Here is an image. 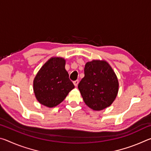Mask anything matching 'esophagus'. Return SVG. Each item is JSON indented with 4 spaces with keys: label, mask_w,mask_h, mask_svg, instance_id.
I'll return each mask as SVG.
<instances>
[{
    "label": "esophagus",
    "mask_w": 151,
    "mask_h": 151,
    "mask_svg": "<svg viewBox=\"0 0 151 151\" xmlns=\"http://www.w3.org/2000/svg\"><path fill=\"white\" fill-rule=\"evenodd\" d=\"M73 83H74V85H75V86H76L78 85V80H76V81H75L73 82Z\"/></svg>",
    "instance_id": "34e87169"
}]
</instances>
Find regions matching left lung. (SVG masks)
<instances>
[{
  "instance_id": "left-lung-1",
  "label": "left lung",
  "mask_w": 151,
  "mask_h": 151,
  "mask_svg": "<svg viewBox=\"0 0 151 151\" xmlns=\"http://www.w3.org/2000/svg\"><path fill=\"white\" fill-rule=\"evenodd\" d=\"M84 72L78 88L85 104L94 111L109 106L119 91L118 79L111 66L106 61L93 60L86 63Z\"/></svg>"
}]
</instances>
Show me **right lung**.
I'll use <instances>...</instances> for the list:
<instances>
[{
    "label": "right lung",
    "instance_id": "1",
    "mask_svg": "<svg viewBox=\"0 0 151 151\" xmlns=\"http://www.w3.org/2000/svg\"><path fill=\"white\" fill-rule=\"evenodd\" d=\"M65 66V59L52 58L37 73L33 86L36 98L40 104L48 107L57 106L75 88Z\"/></svg>",
    "mask_w": 151,
    "mask_h": 151
}]
</instances>
